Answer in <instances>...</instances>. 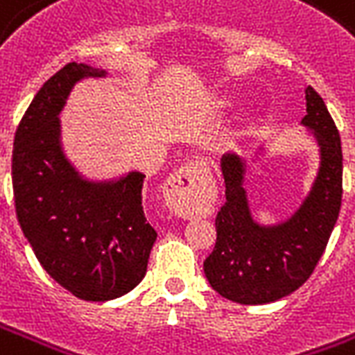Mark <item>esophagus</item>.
<instances>
[{"mask_svg": "<svg viewBox=\"0 0 355 355\" xmlns=\"http://www.w3.org/2000/svg\"><path fill=\"white\" fill-rule=\"evenodd\" d=\"M208 177V167L205 162H188L178 171H175L167 178L164 186V196L169 210L178 216L188 218L193 214V197L199 188V184Z\"/></svg>", "mask_w": 355, "mask_h": 355, "instance_id": "1", "label": "esophagus"}]
</instances>
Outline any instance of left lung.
Instances as JSON below:
<instances>
[{
    "label": "left lung",
    "instance_id": "obj_1",
    "mask_svg": "<svg viewBox=\"0 0 355 355\" xmlns=\"http://www.w3.org/2000/svg\"><path fill=\"white\" fill-rule=\"evenodd\" d=\"M305 102L307 115L302 124L316 139L320 166L307 197L286 220L274 225L253 220L243 188L250 162L236 153L221 156L227 201L216 218V245L202 268L214 291L236 304H270L297 291L320 261L339 218V130L313 87L305 89Z\"/></svg>",
    "mask_w": 355,
    "mask_h": 355
}]
</instances>
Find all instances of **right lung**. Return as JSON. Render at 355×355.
Wrapping results in <instances>:
<instances>
[{"mask_svg": "<svg viewBox=\"0 0 355 355\" xmlns=\"http://www.w3.org/2000/svg\"><path fill=\"white\" fill-rule=\"evenodd\" d=\"M85 63H69L35 94L12 150L16 216L40 266L85 302H107L141 283L156 231L141 205L145 175L130 171L89 180L61 143L59 113L78 81L105 78Z\"/></svg>", "mask_w": 355, "mask_h": 355, "instance_id": "obj_1", "label": "right lung"}]
</instances>
